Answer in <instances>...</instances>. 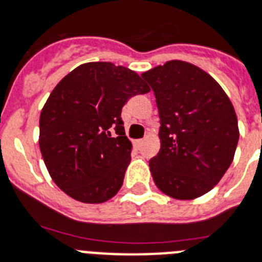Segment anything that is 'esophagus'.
Wrapping results in <instances>:
<instances>
[{
    "label": "esophagus",
    "mask_w": 262,
    "mask_h": 262,
    "mask_svg": "<svg viewBox=\"0 0 262 262\" xmlns=\"http://www.w3.org/2000/svg\"><path fill=\"white\" fill-rule=\"evenodd\" d=\"M142 144H144V140H137V141H135V146H137V148H140Z\"/></svg>",
    "instance_id": "34e87169"
}]
</instances>
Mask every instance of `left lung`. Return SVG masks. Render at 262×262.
I'll use <instances>...</instances> for the list:
<instances>
[{
  "label": "left lung",
  "instance_id": "1",
  "mask_svg": "<svg viewBox=\"0 0 262 262\" xmlns=\"http://www.w3.org/2000/svg\"><path fill=\"white\" fill-rule=\"evenodd\" d=\"M141 76L155 93L161 124V148L149 160L153 180L175 199L205 195L222 179L237 148L230 99L207 72L187 61H167Z\"/></svg>",
  "mask_w": 262,
  "mask_h": 262
}]
</instances>
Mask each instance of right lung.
<instances>
[{"instance_id":"right-lung-1","label":"right lung","mask_w":262,"mask_h":262,"mask_svg":"<svg viewBox=\"0 0 262 262\" xmlns=\"http://www.w3.org/2000/svg\"><path fill=\"white\" fill-rule=\"evenodd\" d=\"M150 89L135 71L91 61L57 83L40 114L39 145L56 186L75 201H109L124 182L132 142L122 107Z\"/></svg>"}]
</instances>
